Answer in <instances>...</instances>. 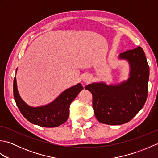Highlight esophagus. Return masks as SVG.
Returning <instances> with one entry per match:
<instances>
[{
  "label": "esophagus",
  "mask_w": 158,
  "mask_h": 158,
  "mask_svg": "<svg viewBox=\"0 0 158 158\" xmlns=\"http://www.w3.org/2000/svg\"><path fill=\"white\" fill-rule=\"evenodd\" d=\"M83 80H84L85 82H89L90 81L89 76H85L84 78H83Z\"/></svg>",
  "instance_id": "34e87169"
}]
</instances>
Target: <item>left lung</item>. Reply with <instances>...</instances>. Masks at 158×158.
<instances>
[{
	"label": "left lung",
	"mask_w": 158,
	"mask_h": 158,
	"mask_svg": "<svg viewBox=\"0 0 158 158\" xmlns=\"http://www.w3.org/2000/svg\"><path fill=\"white\" fill-rule=\"evenodd\" d=\"M119 57L130 64V77L126 81L116 85L92 83L85 88L92 94L96 119L107 125L130 122L143 108L147 98L149 67L143 49L137 47L120 53Z\"/></svg>",
	"instance_id": "1"
}]
</instances>
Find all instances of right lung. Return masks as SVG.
Instances as JSON below:
<instances>
[{
	"instance_id": "right-lung-1",
	"label": "right lung",
	"mask_w": 158,
	"mask_h": 158,
	"mask_svg": "<svg viewBox=\"0 0 158 158\" xmlns=\"http://www.w3.org/2000/svg\"><path fill=\"white\" fill-rule=\"evenodd\" d=\"M83 89L81 83H78L63 92L49 105L31 107L19 96L15 77L13 80V96L20 112L30 122L45 127L59 126L66 122L69 115L70 105Z\"/></svg>"
}]
</instances>
